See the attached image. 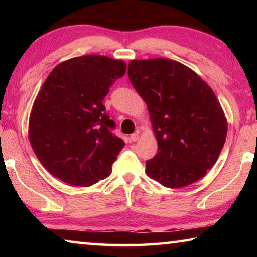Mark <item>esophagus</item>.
<instances>
[{"instance_id": "1", "label": "esophagus", "mask_w": 257, "mask_h": 257, "mask_svg": "<svg viewBox=\"0 0 257 257\" xmlns=\"http://www.w3.org/2000/svg\"><path fill=\"white\" fill-rule=\"evenodd\" d=\"M138 139H139L138 133H134V134L130 135V141H132V142H137Z\"/></svg>"}]
</instances>
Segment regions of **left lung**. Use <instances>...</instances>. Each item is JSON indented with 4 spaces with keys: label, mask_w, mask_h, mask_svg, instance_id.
Here are the masks:
<instances>
[{
    "label": "left lung",
    "mask_w": 257,
    "mask_h": 257,
    "mask_svg": "<svg viewBox=\"0 0 257 257\" xmlns=\"http://www.w3.org/2000/svg\"><path fill=\"white\" fill-rule=\"evenodd\" d=\"M128 76L149 108L158 153L146 172L168 188L196 182L215 164L228 124L214 92L188 67L168 59L133 60Z\"/></svg>",
    "instance_id": "left-lung-1"
}]
</instances>
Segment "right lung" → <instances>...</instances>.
<instances>
[{
  "label": "right lung",
  "instance_id": "1",
  "mask_svg": "<svg viewBox=\"0 0 257 257\" xmlns=\"http://www.w3.org/2000/svg\"><path fill=\"white\" fill-rule=\"evenodd\" d=\"M122 60L84 55L56 66L38 93L29 118V142L47 171L63 182L88 187L111 173L124 142L113 134L103 105L122 77Z\"/></svg>",
  "mask_w": 257,
  "mask_h": 257
}]
</instances>
